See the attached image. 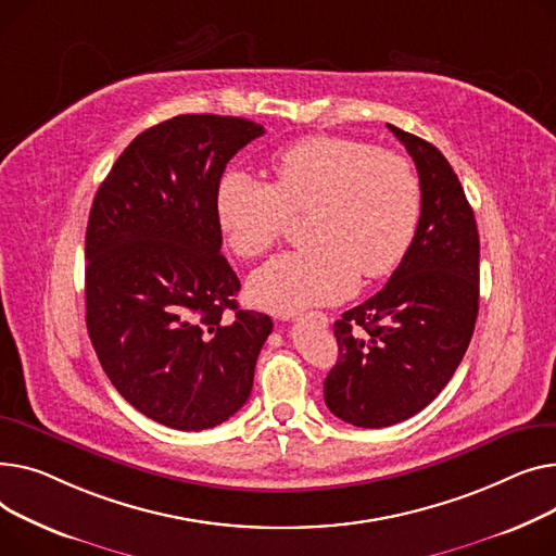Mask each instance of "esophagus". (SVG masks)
Returning <instances> with one entry per match:
<instances>
[{"label": "esophagus", "instance_id": "obj_1", "mask_svg": "<svg viewBox=\"0 0 556 556\" xmlns=\"http://www.w3.org/2000/svg\"><path fill=\"white\" fill-rule=\"evenodd\" d=\"M296 320H312V323H316V325H328V316H325L323 312H309V314H305V316H299Z\"/></svg>", "mask_w": 556, "mask_h": 556}]
</instances>
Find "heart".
<instances>
[{
  "label": "heart",
  "instance_id": "heart-1",
  "mask_svg": "<svg viewBox=\"0 0 556 556\" xmlns=\"http://www.w3.org/2000/svg\"><path fill=\"white\" fill-rule=\"evenodd\" d=\"M309 215L303 251L282 253L249 280L251 301L291 314L343 301L358 274L383 278L406 257L421 215L413 163L348 137H312L274 161V184L228 173L217 186V217L240 257L269 251L291 213Z\"/></svg>",
  "mask_w": 556,
  "mask_h": 556
}]
</instances>
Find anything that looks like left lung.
I'll return each mask as SVG.
<instances>
[{"label":"left lung","mask_w":556,"mask_h":556,"mask_svg":"<svg viewBox=\"0 0 556 556\" xmlns=\"http://www.w3.org/2000/svg\"><path fill=\"white\" fill-rule=\"evenodd\" d=\"M415 161L421 215L386 287L334 323L328 408L352 427H393L427 408L460 366L478 318L480 240L473 211L444 154L388 125Z\"/></svg>","instance_id":"8db88e82"}]
</instances>
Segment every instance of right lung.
<instances>
[{"instance_id":"obj_1","label":"right lung","mask_w":556,"mask_h":556,"mask_svg":"<svg viewBox=\"0 0 556 556\" xmlns=\"http://www.w3.org/2000/svg\"><path fill=\"white\" fill-rule=\"evenodd\" d=\"M265 127L181 114L141 132L98 188L85 236L87 332L125 402L179 431H204L251 395L274 323L240 309L222 249L217 186Z\"/></svg>"}]
</instances>
